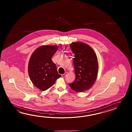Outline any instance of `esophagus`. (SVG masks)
<instances>
[{
	"label": "esophagus",
	"mask_w": 132,
	"mask_h": 132,
	"mask_svg": "<svg viewBox=\"0 0 132 132\" xmlns=\"http://www.w3.org/2000/svg\"><path fill=\"white\" fill-rule=\"evenodd\" d=\"M67 73H65L64 74H63V75H61V76H62L63 78H64L65 76H66Z\"/></svg>",
	"instance_id": "1"
}]
</instances>
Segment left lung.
Segmentation results:
<instances>
[{
	"instance_id": "obj_1",
	"label": "left lung",
	"mask_w": 132,
	"mask_h": 132,
	"mask_svg": "<svg viewBox=\"0 0 132 132\" xmlns=\"http://www.w3.org/2000/svg\"><path fill=\"white\" fill-rule=\"evenodd\" d=\"M70 47L73 58L76 79L69 85L76 92L89 90L95 83L98 72V62L95 52L82 42H72Z\"/></svg>"
}]
</instances>
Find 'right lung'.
<instances>
[{
	"label": "right lung",
	"instance_id": "right-lung-1",
	"mask_svg": "<svg viewBox=\"0 0 132 132\" xmlns=\"http://www.w3.org/2000/svg\"><path fill=\"white\" fill-rule=\"evenodd\" d=\"M57 46L39 47L31 56L28 64V73L31 81L41 90H46L53 85L61 76L51 58L56 53Z\"/></svg>",
	"mask_w": 132,
	"mask_h": 132
}]
</instances>
